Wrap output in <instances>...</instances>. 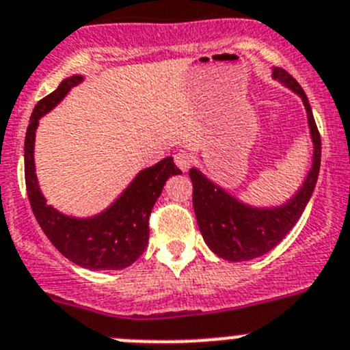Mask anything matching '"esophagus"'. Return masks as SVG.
<instances>
[{
    "mask_svg": "<svg viewBox=\"0 0 350 350\" xmlns=\"http://www.w3.org/2000/svg\"><path fill=\"white\" fill-rule=\"evenodd\" d=\"M174 162H176V165H178V167L181 169L183 172H186V171H188V169H190V165H191V157L188 155V153H186V152H178L174 155Z\"/></svg>",
    "mask_w": 350,
    "mask_h": 350,
    "instance_id": "esophagus-1",
    "label": "esophagus"
}]
</instances>
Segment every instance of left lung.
<instances>
[{"label": "left lung", "mask_w": 350, "mask_h": 350, "mask_svg": "<svg viewBox=\"0 0 350 350\" xmlns=\"http://www.w3.org/2000/svg\"><path fill=\"white\" fill-rule=\"evenodd\" d=\"M273 77L299 94L308 112V124L314 150L311 171L308 172L299 191L285 204L276 207H252L212 183L198 169H190V178L193 183V208L202 237L215 256L231 262L256 259L273 250L295 226L318 181L321 164V138L308 96L300 84L283 68L274 67Z\"/></svg>", "instance_id": "left-lung-1"}]
</instances>
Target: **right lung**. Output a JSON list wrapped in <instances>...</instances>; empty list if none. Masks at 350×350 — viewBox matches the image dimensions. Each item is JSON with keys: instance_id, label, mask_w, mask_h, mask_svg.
Here are the masks:
<instances>
[{"instance_id": "obj_1", "label": "right lung", "mask_w": 350, "mask_h": 350, "mask_svg": "<svg viewBox=\"0 0 350 350\" xmlns=\"http://www.w3.org/2000/svg\"><path fill=\"white\" fill-rule=\"evenodd\" d=\"M70 76L48 96L38 101L25 133V186L39 226L58 252L86 269H124L135 262L148 245V219L157 198L171 176L181 174L172 157L136 174L116 202L93 217H70L46 204L39 190L34 165V142L39 119L60 103L70 88L83 83Z\"/></svg>"}]
</instances>
